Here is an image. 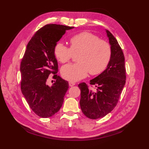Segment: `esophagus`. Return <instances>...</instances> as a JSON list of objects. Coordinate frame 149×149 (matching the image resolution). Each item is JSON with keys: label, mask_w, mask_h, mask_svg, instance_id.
I'll use <instances>...</instances> for the list:
<instances>
[{"label": "esophagus", "mask_w": 149, "mask_h": 149, "mask_svg": "<svg viewBox=\"0 0 149 149\" xmlns=\"http://www.w3.org/2000/svg\"><path fill=\"white\" fill-rule=\"evenodd\" d=\"M74 85H75V83H74V82H72V81H70L69 82V86H74Z\"/></svg>", "instance_id": "34e87169"}]
</instances>
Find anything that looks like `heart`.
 Instances as JSON below:
<instances>
[{
  "label": "heart",
  "mask_w": 149,
  "mask_h": 149,
  "mask_svg": "<svg viewBox=\"0 0 149 149\" xmlns=\"http://www.w3.org/2000/svg\"><path fill=\"white\" fill-rule=\"evenodd\" d=\"M70 48L62 43H57L54 55L60 63L68 62L74 54L77 57L76 64H69L61 68V75L66 80L77 81L91 75L102 73L108 65L111 49L109 43L90 32H82L70 39Z\"/></svg>",
  "instance_id": "b5f03b06"
}]
</instances>
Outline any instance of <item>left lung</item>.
<instances>
[{"mask_svg":"<svg viewBox=\"0 0 149 149\" xmlns=\"http://www.w3.org/2000/svg\"><path fill=\"white\" fill-rule=\"evenodd\" d=\"M111 49V56L106 69L90 80V84L96 87L93 91L88 85H78L81 90L80 106L84 115L90 119L105 116L115 108L125 84L124 55L121 47L108 30L106 29Z\"/></svg>","mask_w":149,"mask_h":149,"instance_id":"8db88e82","label":"left lung"}]
</instances>
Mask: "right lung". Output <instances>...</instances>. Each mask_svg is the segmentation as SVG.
<instances>
[{
    "instance_id": "1",
    "label": "right lung",
    "mask_w": 149,
    "mask_h": 149,
    "mask_svg": "<svg viewBox=\"0 0 149 149\" xmlns=\"http://www.w3.org/2000/svg\"><path fill=\"white\" fill-rule=\"evenodd\" d=\"M63 25L47 24L34 34L28 43L20 65L21 90L29 107L38 116L49 118L61 108L69 85L56 74L58 71L54 47L66 31L74 29ZM51 73L56 79L46 84Z\"/></svg>"
}]
</instances>
